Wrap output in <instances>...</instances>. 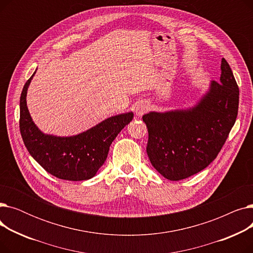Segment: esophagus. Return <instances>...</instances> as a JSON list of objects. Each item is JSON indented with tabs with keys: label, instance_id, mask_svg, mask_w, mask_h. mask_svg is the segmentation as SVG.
Wrapping results in <instances>:
<instances>
[{
	"label": "esophagus",
	"instance_id": "1",
	"mask_svg": "<svg viewBox=\"0 0 253 253\" xmlns=\"http://www.w3.org/2000/svg\"><path fill=\"white\" fill-rule=\"evenodd\" d=\"M149 109H150L149 103H148L147 101L141 100V101H138V102L136 103V105H135V113H136L137 116L140 117V116H142L143 114L147 113V112L149 111Z\"/></svg>",
	"mask_w": 253,
	"mask_h": 253
}]
</instances>
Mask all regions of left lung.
I'll return each mask as SVG.
<instances>
[{"instance_id":"left-lung-1","label":"left lung","mask_w":253,"mask_h":253,"mask_svg":"<svg viewBox=\"0 0 253 253\" xmlns=\"http://www.w3.org/2000/svg\"><path fill=\"white\" fill-rule=\"evenodd\" d=\"M220 70L219 83L211 81L206 94L193 108L142 116L149 131L150 161L169 180H181L205 169L236 122L239 88L224 58Z\"/></svg>"}]
</instances>
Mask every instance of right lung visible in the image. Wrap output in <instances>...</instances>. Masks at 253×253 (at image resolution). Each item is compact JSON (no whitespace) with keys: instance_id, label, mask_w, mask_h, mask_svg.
I'll return each instance as SVG.
<instances>
[{"instance_id":"add662e5","label":"right lung","mask_w":253,"mask_h":253,"mask_svg":"<svg viewBox=\"0 0 253 253\" xmlns=\"http://www.w3.org/2000/svg\"><path fill=\"white\" fill-rule=\"evenodd\" d=\"M35 74L24 84L20 95L19 128L26 149L53 176L73 181L92 178L106 160L114 139L132 121L133 113L108 118L74 136L45 134L35 125L26 106V93Z\"/></svg>"}]
</instances>
